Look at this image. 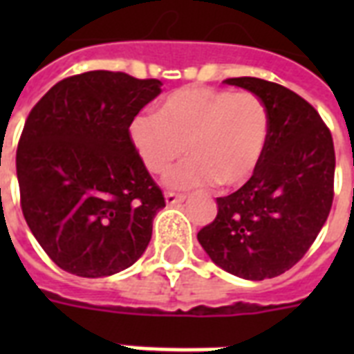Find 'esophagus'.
Returning a JSON list of instances; mask_svg holds the SVG:
<instances>
[{"label": "esophagus", "instance_id": "esophagus-1", "mask_svg": "<svg viewBox=\"0 0 354 354\" xmlns=\"http://www.w3.org/2000/svg\"><path fill=\"white\" fill-rule=\"evenodd\" d=\"M185 196L183 194H176V193H165V204L167 205H176L182 204Z\"/></svg>", "mask_w": 354, "mask_h": 354}]
</instances>
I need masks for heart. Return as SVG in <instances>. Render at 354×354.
Masks as SVG:
<instances>
[{
	"label": "heart",
	"instance_id": "1",
	"mask_svg": "<svg viewBox=\"0 0 354 354\" xmlns=\"http://www.w3.org/2000/svg\"><path fill=\"white\" fill-rule=\"evenodd\" d=\"M133 149L154 174L185 152L165 176L171 189L241 187L252 180L270 138L268 106L252 91L187 86L163 99L158 113H138L128 127Z\"/></svg>",
	"mask_w": 354,
	"mask_h": 354
}]
</instances>
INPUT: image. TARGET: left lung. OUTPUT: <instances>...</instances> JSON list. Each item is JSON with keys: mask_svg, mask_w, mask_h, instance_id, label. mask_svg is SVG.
Instances as JSON below:
<instances>
[{"mask_svg": "<svg viewBox=\"0 0 354 354\" xmlns=\"http://www.w3.org/2000/svg\"><path fill=\"white\" fill-rule=\"evenodd\" d=\"M268 106L270 138L252 180L216 198L218 213L198 232L211 261L230 274L263 281L285 274L307 253L333 205L335 145L319 113L285 86L224 80Z\"/></svg>", "mask_w": 354, "mask_h": 354, "instance_id": "1", "label": "left lung"}]
</instances>
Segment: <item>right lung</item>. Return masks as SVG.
Listing matches in <instances>:
<instances>
[{"label":"right lung","mask_w":354,"mask_h":354,"mask_svg":"<svg viewBox=\"0 0 354 354\" xmlns=\"http://www.w3.org/2000/svg\"><path fill=\"white\" fill-rule=\"evenodd\" d=\"M160 93L158 79L99 69L60 80L30 110L16 152L21 211L69 274H118L149 246L165 198L128 127Z\"/></svg>","instance_id":"obj_1"}]
</instances>
